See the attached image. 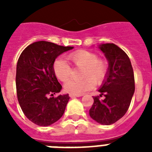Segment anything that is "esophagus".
Wrapping results in <instances>:
<instances>
[{
	"label": "esophagus",
	"mask_w": 152,
	"mask_h": 152,
	"mask_svg": "<svg viewBox=\"0 0 152 152\" xmlns=\"http://www.w3.org/2000/svg\"><path fill=\"white\" fill-rule=\"evenodd\" d=\"M69 96L71 98H75V97H79V96H81L80 95H74V94H69Z\"/></svg>",
	"instance_id": "obj_1"
}]
</instances>
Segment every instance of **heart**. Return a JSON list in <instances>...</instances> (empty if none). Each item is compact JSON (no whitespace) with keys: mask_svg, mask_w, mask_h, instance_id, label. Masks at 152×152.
I'll use <instances>...</instances> for the list:
<instances>
[{"mask_svg":"<svg viewBox=\"0 0 152 152\" xmlns=\"http://www.w3.org/2000/svg\"><path fill=\"white\" fill-rule=\"evenodd\" d=\"M68 59L76 67L82 68L81 80H71L64 85L68 92L74 95H81L94 88L95 85H101L106 80L109 72L108 61L104 58L98 57L96 53L80 50L72 53ZM53 72L57 78L62 82H66L71 78V65L67 61L58 58L53 64Z\"/></svg>","mask_w":152,"mask_h":152,"instance_id":"heart-1","label":"heart"}]
</instances>
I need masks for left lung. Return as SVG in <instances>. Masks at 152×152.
I'll list each match as a JSON object with an SVG mask.
<instances>
[{
	"label": "left lung",
	"instance_id": "8db88e82",
	"mask_svg": "<svg viewBox=\"0 0 152 152\" xmlns=\"http://www.w3.org/2000/svg\"><path fill=\"white\" fill-rule=\"evenodd\" d=\"M100 50L109 61V72L89 110L91 118L102 125H112L122 118L135 91L133 69L129 57L113 43L102 44ZM104 96L103 100L100 97Z\"/></svg>",
	"mask_w": 152,
	"mask_h": 152
}]
</instances>
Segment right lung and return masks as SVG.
I'll return each instance as SVG.
<instances>
[{"mask_svg":"<svg viewBox=\"0 0 152 152\" xmlns=\"http://www.w3.org/2000/svg\"><path fill=\"white\" fill-rule=\"evenodd\" d=\"M72 46L46 41L31 44L20 54L16 65L17 99L24 115L39 126H48L64 114L69 95H54L61 90L53 72L55 59Z\"/></svg>","mask_w":152,"mask_h":152,"instance_id":"right-lung-1","label":"right lung"}]
</instances>
